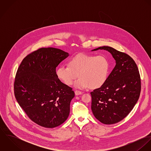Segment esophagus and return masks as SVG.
<instances>
[{
	"label": "esophagus",
	"mask_w": 151,
	"mask_h": 151,
	"mask_svg": "<svg viewBox=\"0 0 151 151\" xmlns=\"http://www.w3.org/2000/svg\"><path fill=\"white\" fill-rule=\"evenodd\" d=\"M83 93V92L80 91H78V90H76L75 91V94L76 95H81Z\"/></svg>",
	"instance_id": "1"
}]
</instances>
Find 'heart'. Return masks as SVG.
<instances>
[{
    "label": "heart",
    "mask_w": 151,
    "mask_h": 151,
    "mask_svg": "<svg viewBox=\"0 0 151 151\" xmlns=\"http://www.w3.org/2000/svg\"><path fill=\"white\" fill-rule=\"evenodd\" d=\"M110 63L104 56L80 53L70 59L69 65H61L56 70L58 78L67 86L96 89L104 86L108 79Z\"/></svg>",
    "instance_id": "heart-1"
}]
</instances>
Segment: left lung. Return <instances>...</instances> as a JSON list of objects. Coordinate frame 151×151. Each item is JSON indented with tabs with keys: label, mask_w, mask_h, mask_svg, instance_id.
Here are the masks:
<instances>
[{
	"label": "left lung",
	"mask_w": 151,
	"mask_h": 151,
	"mask_svg": "<svg viewBox=\"0 0 151 151\" xmlns=\"http://www.w3.org/2000/svg\"><path fill=\"white\" fill-rule=\"evenodd\" d=\"M106 50L116 60V65L105 84L91 92V109L101 123L112 124L124 119L137 102L141 92V77L138 67L129 55L110 46Z\"/></svg>",
	"instance_id": "left-lung-1"
}]
</instances>
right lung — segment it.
I'll list each match as a JSON object with an SVG mask.
<instances>
[{
  "mask_svg": "<svg viewBox=\"0 0 151 151\" xmlns=\"http://www.w3.org/2000/svg\"><path fill=\"white\" fill-rule=\"evenodd\" d=\"M68 55L59 49L42 47L25 57L17 71L16 99L28 117L43 127H58L68 117L75 94L60 81L56 71Z\"/></svg>",
  "mask_w": 151,
  "mask_h": 151,
  "instance_id": "1",
  "label": "right lung"
}]
</instances>
